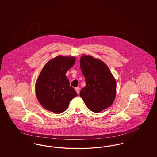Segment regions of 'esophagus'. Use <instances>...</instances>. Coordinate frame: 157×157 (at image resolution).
<instances>
[{"label": "esophagus", "instance_id": "34e87169", "mask_svg": "<svg viewBox=\"0 0 157 157\" xmlns=\"http://www.w3.org/2000/svg\"><path fill=\"white\" fill-rule=\"evenodd\" d=\"M75 90H76V93L79 94V93H80V88L79 87H77L75 88Z\"/></svg>", "mask_w": 157, "mask_h": 157}]
</instances>
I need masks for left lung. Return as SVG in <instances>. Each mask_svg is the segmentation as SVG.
Instances as JSON below:
<instances>
[{
    "instance_id": "8db88e82",
    "label": "left lung",
    "mask_w": 157,
    "mask_h": 157,
    "mask_svg": "<svg viewBox=\"0 0 157 157\" xmlns=\"http://www.w3.org/2000/svg\"><path fill=\"white\" fill-rule=\"evenodd\" d=\"M80 66L86 81L80 96L87 107L94 113L109 108L115 99L116 82L108 67L90 55L81 56Z\"/></svg>"
}]
</instances>
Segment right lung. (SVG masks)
Masks as SVG:
<instances>
[{
  "label": "right lung",
  "mask_w": 157,
  "mask_h": 157,
  "mask_svg": "<svg viewBox=\"0 0 157 157\" xmlns=\"http://www.w3.org/2000/svg\"><path fill=\"white\" fill-rule=\"evenodd\" d=\"M75 58L57 56L43 67L36 83V93L40 104L45 109L61 113L78 94L70 86L66 72L74 66Z\"/></svg>",
  "instance_id": "add662e5"
}]
</instances>
